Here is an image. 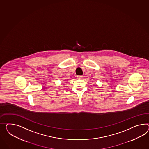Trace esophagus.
Instances as JSON below:
<instances>
[{"label": "esophagus", "mask_w": 149, "mask_h": 149, "mask_svg": "<svg viewBox=\"0 0 149 149\" xmlns=\"http://www.w3.org/2000/svg\"><path fill=\"white\" fill-rule=\"evenodd\" d=\"M83 78V76H77V78H78V79H81Z\"/></svg>", "instance_id": "1"}]
</instances>
